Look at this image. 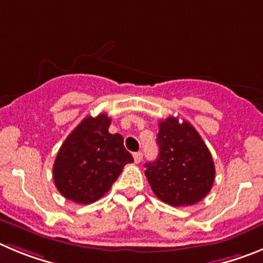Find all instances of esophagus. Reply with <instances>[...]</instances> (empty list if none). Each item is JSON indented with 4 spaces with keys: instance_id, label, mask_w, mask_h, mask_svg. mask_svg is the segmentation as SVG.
Returning <instances> with one entry per match:
<instances>
[{
    "instance_id": "34e87169",
    "label": "esophagus",
    "mask_w": 263,
    "mask_h": 263,
    "mask_svg": "<svg viewBox=\"0 0 263 263\" xmlns=\"http://www.w3.org/2000/svg\"><path fill=\"white\" fill-rule=\"evenodd\" d=\"M134 160H135V162H136V164L141 162V160H143V153H141V152L134 153Z\"/></svg>"
}]
</instances>
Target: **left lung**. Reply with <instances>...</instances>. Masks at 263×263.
Returning <instances> with one entry per match:
<instances>
[{"instance_id": "obj_1", "label": "left lung", "mask_w": 263, "mask_h": 263, "mask_svg": "<svg viewBox=\"0 0 263 263\" xmlns=\"http://www.w3.org/2000/svg\"><path fill=\"white\" fill-rule=\"evenodd\" d=\"M158 157L145 164V176L158 199L173 207L193 205L210 193L215 165L190 123L169 117L158 124Z\"/></svg>"}]
</instances>
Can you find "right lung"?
<instances>
[{
	"label": "right lung",
	"instance_id": "1",
	"mask_svg": "<svg viewBox=\"0 0 263 263\" xmlns=\"http://www.w3.org/2000/svg\"><path fill=\"white\" fill-rule=\"evenodd\" d=\"M110 123L106 114L85 118L60 146L53 181L64 198L79 204L97 202L110 190L124 165L134 162L122 135L108 132Z\"/></svg>",
	"mask_w": 263,
	"mask_h": 263
}]
</instances>
